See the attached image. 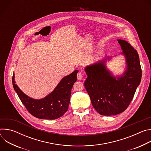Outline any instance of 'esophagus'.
<instances>
[{
  "label": "esophagus",
  "mask_w": 151,
  "mask_h": 151,
  "mask_svg": "<svg viewBox=\"0 0 151 151\" xmlns=\"http://www.w3.org/2000/svg\"><path fill=\"white\" fill-rule=\"evenodd\" d=\"M83 78V75L81 72H78L77 74V79L78 80H81Z\"/></svg>",
  "instance_id": "1"
}]
</instances>
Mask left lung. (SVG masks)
<instances>
[{
	"mask_svg": "<svg viewBox=\"0 0 151 151\" xmlns=\"http://www.w3.org/2000/svg\"><path fill=\"white\" fill-rule=\"evenodd\" d=\"M118 42L127 64L123 75L113 76L105 65L106 58L85 68L88 76L84 86L94 108L101 115H115L124 112L141 81L142 69L137 51L125 40L118 39Z\"/></svg>",
	"mask_w": 151,
	"mask_h": 151,
	"instance_id": "left-lung-1",
	"label": "left lung"
}]
</instances>
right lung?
<instances>
[{
	"mask_svg": "<svg viewBox=\"0 0 151 151\" xmlns=\"http://www.w3.org/2000/svg\"><path fill=\"white\" fill-rule=\"evenodd\" d=\"M78 70L64 77L52 92L45 97L36 100L24 94L15 84L13 74L12 85L20 100L29 112L36 118L55 119L68 111L71 96V90L76 81Z\"/></svg>",
	"mask_w": 151,
	"mask_h": 151,
	"instance_id": "1",
	"label": "right lung"
}]
</instances>
